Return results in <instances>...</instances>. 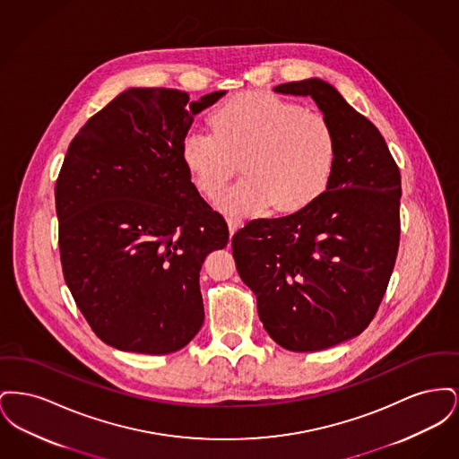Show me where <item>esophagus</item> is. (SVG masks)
Instances as JSON below:
<instances>
[{
	"instance_id": "esophagus-1",
	"label": "esophagus",
	"mask_w": 459,
	"mask_h": 459,
	"mask_svg": "<svg viewBox=\"0 0 459 459\" xmlns=\"http://www.w3.org/2000/svg\"><path fill=\"white\" fill-rule=\"evenodd\" d=\"M227 225H229V232H230V236H234V234H236V230H238L240 225H242V220L236 219V217H229V219H227Z\"/></svg>"
}]
</instances>
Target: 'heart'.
Instances as JSON below:
<instances>
[{"mask_svg":"<svg viewBox=\"0 0 459 459\" xmlns=\"http://www.w3.org/2000/svg\"><path fill=\"white\" fill-rule=\"evenodd\" d=\"M212 122L213 129L187 131L180 154L197 189L210 197L225 187L240 158L244 177L217 199L223 213L251 215L270 203L290 213L325 189L337 139L320 111L249 91L219 105Z\"/></svg>","mask_w":459,"mask_h":459,"instance_id":"obj_1","label":"heart"}]
</instances>
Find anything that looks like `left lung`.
<instances>
[{
  "instance_id": "left-lung-1",
  "label": "left lung",
  "mask_w": 459,
  "mask_h": 459,
  "mask_svg": "<svg viewBox=\"0 0 459 459\" xmlns=\"http://www.w3.org/2000/svg\"><path fill=\"white\" fill-rule=\"evenodd\" d=\"M273 91L309 96L327 117L333 170L296 213L244 225L232 255L268 335L313 352L359 335L380 306L399 247L401 174L382 134L332 84L311 77Z\"/></svg>"
}]
</instances>
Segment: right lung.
Returning a JSON list of instances; mask_svg holds the SVG:
<instances>
[{"label":"right lung","mask_w":459,"mask_h":459,"mask_svg":"<svg viewBox=\"0 0 459 459\" xmlns=\"http://www.w3.org/2000/svg\"><path fill=\"white\" fill-rule=\"evenodd\" d=\"M197 101L177 89L120 92L72 139L55 199L66 285L111 348L169 354L204 320L199 272L229 227L199 196L180 146Z\"/></svg>","instance_id":"1"}]
</instances>
